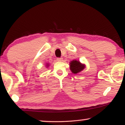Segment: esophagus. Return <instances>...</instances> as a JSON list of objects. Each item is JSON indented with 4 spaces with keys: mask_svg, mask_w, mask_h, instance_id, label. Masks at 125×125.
<instances>
[{
    "mask_svg": "<svg viewBox=\"0 0 125 125\" xmlns=\"http://www.w3.org/2000/svg\"><path fill=\"white\" fill-rule=\"evenodd\" d=\"M57 61H59V62H61V61H63L62 58H58L57 59Z\"/></svg>",
    "mask_w": 125,
    "mask_h": 125,
    "instance_id": "obj_1",
    "label": "esophagus"
}]
</instances>
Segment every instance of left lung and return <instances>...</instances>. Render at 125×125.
I'll return each instance as SVG.
<instances>
[{"mask_svg": "<svg viewBox=\"0 0 125 125\" xmlns=\"http://www.w3.org/2000/svg\"><path fill=\"white\" fill-rule=\"evenodd\" d=\"M70 69L72 73L74 74L80 73L85 68L86 65L82 64L79 60H73L70 62Z\"/></svg>", "mask_w": 125, "mask_h": 125, "instance_id": "8db88e82", "label": "left lung"}]
</instances>
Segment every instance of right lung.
<instances>
[{
    "label": "right lung",
    "mask_w": 125,
    "mask_h": 125,
    "mask_svg": "<svg viewBox=\"0 0 125 125\" xmlns=\"http://www.w3.org/2000/svg\"><path fill=\"white\" fill-rule=\"evenodd\" d=\"M46 67H48L49 66V63H47V64H46Z\"/></svg>",
    "instance_id": "add662e5"
}]
</instances>
